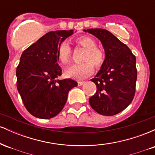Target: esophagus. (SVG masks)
Wrapping results in <instances>:
<instances>
[{
    "mask_svg": "<svg viewBox=\"0 0 155 155\" xmlns=\"http://www.w3.org/2000/svg\"><path fill=\"white\" fill-rule=\"evenodd\" d=\"M84 83V81H78V85H79V86H81V85H83Z\"/></svg>",
    "mask_w": 155,
    "mask_h": 155,
    "instance_id": "obj_1",
    "label": "esophagus"
}]
</instances>
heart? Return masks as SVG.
I'll return each instance as SVG.
<instances>
[{"mask_svg":"<svg viewBox=\"0 0 155 155\" xmlns=\"http://www.w3.org/2000/svg\"><path fill=\"white\" fill-rule=\"evenodd\" d=\"M78 45L86 49L82 57L81 63H76L67 69L65 74L71 78L83 79L92 74L94 71L93 65L95 67H101L104 63L105 55L101 49L97 48V44L93 38L86 35L80 36L75 40ZM71 48L67 41H63L58 46V58L63 64L70 62L71 58Z\"/></svg>","mask_w":155,"mask_h":155,"instance_id":"b5f03b06","label":"heart"}]
</instances>
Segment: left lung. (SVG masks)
<instances>
[{"label":"left lung","instance_id":"1","mask_svg":"<svg viewBox=\"0 0 155 155\" xmlns=\"http://www.w3.org/2000/svg\"><path fill=\"white\" fill-rule=\"evenodd\" d=\"M84 31L101 41L106 54L101 70L91 79L97 90L89 102L100 114L113 116L125 109L134 97L137 79L136 57L127 45L106 30L92 28Z\"/></svg>","mask_w":155,"mask_h":155}]
</instances>
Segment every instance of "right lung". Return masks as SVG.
I'll list each match as a JSON object with an SVG mask.
<instances>
[{"instance_id": "add662e5", "label": "right lung", "mask_w": 155, "mask_h": 155, "mask_svg": "<svg viewBox=\"0 0 155 155\" xmlns=\"http://www.w3.org/2000/svg\"><path fill=\"white\" fill-rule=\"evenodd\" d=\"M74 31L46 33L22 52L17 68V87L26 109L37 118H52L63 110L68 92L77 82L58 80L62 69L58 62V46Z\"/></svg>"}]
</instances>
